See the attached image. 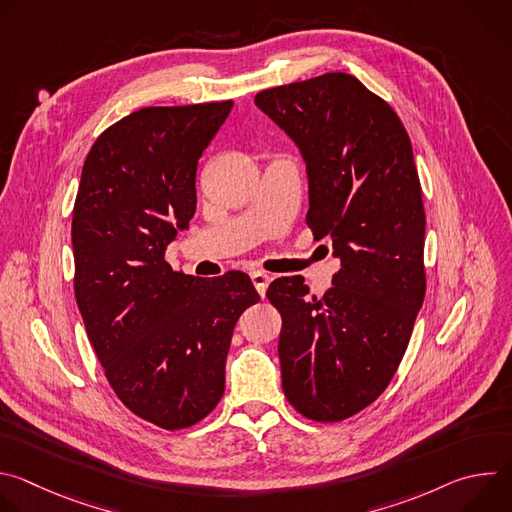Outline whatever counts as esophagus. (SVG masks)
Returning a JSON list of instances; mask_svg holds the SVG:
<instances>
[{
    "label": "esophagus",
    "mask_w": 512,
    "mask_h": 512,
    "mask_svg": "<svg viewBox=\"0 0 512 512\" xmlns=\"http://www.w3.org/2000/svg\"><path fill=\"white\" fill-rule=\"evenodd\" d=\"M251 281H253L255 289L259 291V296L263 298L265 291H267V285H269V281H271V277H269L267 273H263V271H253V273H251Z\"/></svg>",
    "instance_id": "34e87169"
}]
</instances>
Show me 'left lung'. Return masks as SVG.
Segmentation results:
<instances>
[{"label":"left lung","mask_w":512,"mask_h":512,"mask_svg":"<svg viewBox=\"0 0 512 512\" xmlns=\"http://www.w3.org/2000/svg\"><path fill=\"white\" fill-rule=\"evenodd\" d=\"M255 105L304 156L306 223L340 269L322 298L302 275L267 289L281 314L283 393L312 421L336 423L391 383L425 298V210L409 135L393 107L346 72L265 89Z\"/></svg>","instance_id":"1"}]
</instances>
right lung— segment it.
I'll list each match as a JSON object with an SVG mask.
<instances>
[{
    "label": "right lung",
    "instance_id": "1",
    "mask_svg": "<svg viewBox=\"0 0 512 512\" xmlns=\"http://www.w3.org/2000/svg\"><path fill=\"white\" fill-rule=\"evenodd\" d=\"M233 101L143 107L107 127L72 210L75 298L119 401L162 429L202 421L225 393L251 277L174 271L166 247L196 212V168Z\"/></svg>",
    "mask_w": 512,
    "mask_h": 512
}]
</instances>
